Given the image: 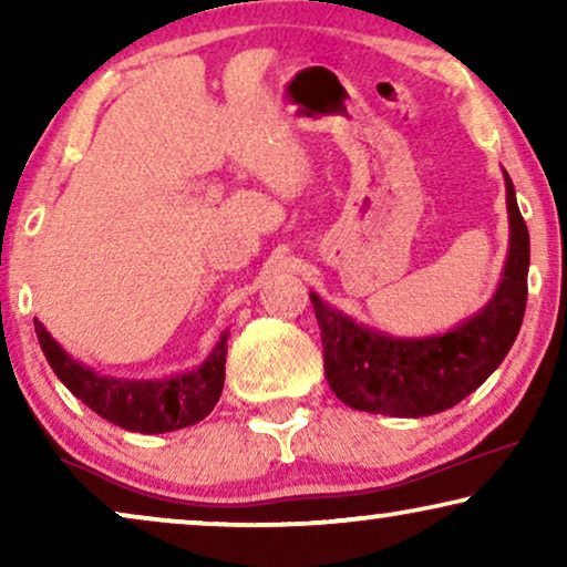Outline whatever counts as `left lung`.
Here are the masks:
<instances>
[{
    "instance_id": "obj_1",
    "label": "left lung",
    "mask_w": 567,
    "mask_h": 567,
    "mask_svg": "<svg viewBox=\"0 0 567 567\" xmlns=\"http://www.w3.org/2000/svg\"><path fill=\"white\" fill-rule=\"evenodd\" d=\"M506 177L511 245L493 299L444 336L394 338L353 322L315 291L324 377L340 402L367 413L423 417L454 408L475 392L514 346L526 309L529 229Z\"/></svg>"
}]
</instances>
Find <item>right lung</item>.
<instances>
[{"label":"right lung","mask_w":567,"mask_h":567,"mask_svg":"<svg viewBox=\"0 0 567 567\" xmlns=\"http://www.w3.org/2000/svg\"><path fill=\"white\" fill-rule=\"evenodd\" d=\"M33 322L38 343L53 374L92 413L121 429L136 433L185 429V425L204 421L221 398L229 332H221L212 355L198 369L185 371V374L173 379H115L82 367L51 338V332H45L43 322Z\"/></svg>","instance_id":"right-lung-1"}]
</instances>
